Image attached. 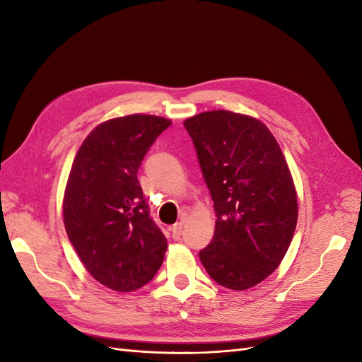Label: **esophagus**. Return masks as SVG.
<instances>
[{
  "label": "esophagus",
  "instance_id": "esophagus-1",
  "mask_svg": "<svg viewBox=\"0 0 362 362\" xmlns=\"http://www.w3.org/2000/svg\"><path fill=\"white\" fill-rule=\"evenodd\" d=\"M182 225H184V221L181 218L180 222H177L175 223L172 228H170V233H172V237L177 240V238H180L181 237V233H182Z\"/></svg>",
  "mask_w": 362,
  "mask_h": 362
}]
</instances>
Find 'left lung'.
Masks as SVG:
<instances>
[{
    "label": "left lung",
    "mask_w": 362,
    "mask_h": 362,
    "mask_svg": "<svg viewBox=\"0 0 362 362\" xmlns=\"http://www.w3.org/2000/svg\"><path fill=\"white\" fill-rule=\"evenodd\" d=\"M214 202L211 243L199 252L217 284L247 290L276 270L298 223V196L269 128L228 110L184 120Z\"/></svg>",
    "instance_id": "left-lung-1"
}]
</instances>
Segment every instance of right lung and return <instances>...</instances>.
<instances>
[{
  "label": "right lung",
  "mask_w": 362,
  "mask_h": 362,
  "mask_svg": "<svg viewBox=\"0 0 362 362\" xmlns=\"http://www.w3.org/2000/svg\"><path fill=\"white\" fill-rule=\"evenodd\" d=\"M170 120L129 115L98 125L74 158L63 198L68 237L86 270L115 291L144 287L168 240L152 221L137 172Z\"/></svg>",
  "instance_id": "1"
}]
</instances>
